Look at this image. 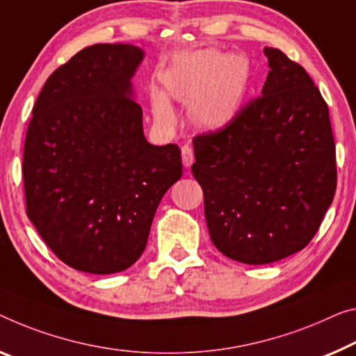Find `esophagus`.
I'll return each mask as SVG.
<instances>
[{
    "label": "esophagus",
    "mask_w": 356,
    "mask_h": 356,
    "mask_svg": "<svg viewBox=\"0 0 356 356\" xmlns=\"http://www.w3.org/2000/svg\"><path fill=\"white\" fill-rule=\"evenodd\" d=\"M181 159H183V165H184L186 168H189L191 165H193V162H194L193 147L188 146V145H184V146L181 147Z\"/></svg>",
    "instance_id": "obj_1"
}]
</instances>
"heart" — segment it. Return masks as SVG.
I'll use <instances>...</instances> for the list:
<instances>
[{"label": "heart", "mask_w": 356, "mask_h": 356, "mask_svg": "<svg viewBox=\"0 0 356 356\" xmlns=\"http://www.w3.org/2000/svg\"><path fill=\"white\" fill-rule=\"evenodd\" d=\"M250 81V63L243 56H226L216 49L184 54L162 73L165 94L189 103V114L202 127L220 129L238 113ZM152 111L161 122H173V109L159 90L151 95Z\"/></svg>", "instance_id": "heart-1"}]
</instances>
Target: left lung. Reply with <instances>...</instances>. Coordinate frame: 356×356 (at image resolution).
<instances>
[{
    "instance_id": "obj_1",
    "label": "left lung",
    "mask_w": 356,
    "mask_h": 356,
    "mask_svg": "<svg viewBox=\"0 0 356 356\" xmlns=\"http://www.w3.org/2000/svg\"><path fill=\"white\" fill-rule=\"evenodd\" d=\"M258 98L216 132L195 135L193 175L210 238L243 264H270L309 245L336 193L330 109L299 63L266 47Z\"/></svg>"
}]
</instances>
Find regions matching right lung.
Masks as SVG:
<instances>
[{"label":"right lung","instance_id":"obj_1","mask_svg":"<svg viewBox=\"0 0 356 356\" xmlns=\"http://www.w3.org/2000/svg\"><path fill=\"white\" fill-rule=\"evenodd\" d=\"M143 57L132 44L86 47L49 76L33 106L22 167L26 215L76 270L129 269L183 175L177 145L145 138L130 84Z\"/></svg>","mask_w":356,"mask_h":356}]
</instances>
